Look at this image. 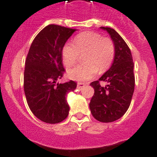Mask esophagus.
Listing matches in <instances>:
<instances>
[{"instance_id":"esophagus-1","label":"esophagus","mask_w":157,"mask_h":157,"mask_svg":"<svg viewBox=\"0 0 157 157\" xmlns=\"http://www.w3.org/2000/svg\"><path fill=\"white\" fill-rule=\"evenodd\" d=\"M85 83H82V82H78L77 83V88H78L79 89H81L83 88V87L85 86Z\"/></svg>"}]
</instances>
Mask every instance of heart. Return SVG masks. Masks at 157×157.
<instances>
[{
	"mask_svg": "<svg viewBox=\"0 0 157 157\" xmlns=\"http://www.w3.org/2000/svg\"><path fill=\"white\" fill-rule=\"evenodd\" d=\"M84 54L83 62L68 70V76L77 81L93 78L97 71L105 72L113 64L116 55L114 41L109 36H102L94 32L77 34L70 43L64 44L61 49L64 64L69 68L76 64L79 54Z\"/></svg>",
	"mask_w": 157,
	"mask_h": 157,
	"instance_id": "1",
	"label": "heart"
}]
</instances>
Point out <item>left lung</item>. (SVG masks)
Here are the masks:
<instances>
[{
    "label": "left lung",
    "instance_id": "8db88e82",
    "mask_svg": "<svg viewBox=\"0 0 157 157\" xmlns=\"http://www.w3.org/2000/svg\"><path fill=\"white\" fill-rule=\"evenodd\" d=\"M106 30L114 41L116 55L111 68L98 81L90 84L94 95L89 104L92 115L97 121L109 123L120 119L131 104L135 87V76L131 50L117 31L108 27ZM107 82L101 86L100 81Z\"/></svg>",
    "mask_w": 157,
    "mask_h": 157
}]
</instances>
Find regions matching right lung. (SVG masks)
Wrapping results in <instances>:
<instances>
[{"label": "right lung", "mask_w": 157, "mask_h": 157, "mask_svg": "<svg viewBox=\"0 0 157 157\" xmlns=\"http://www.w3.org/2000/svg\"><path fill=\"white\" fill-rule=\"evenodd\" d=\"M75 31L49 25L34 38L28 52L24 72L26 101L35 117L45 123H60L68 115L66 96L77 84L73 81L59 84L57 81L65 72L61 49Z\"/></svg>", "instance_id": "1"}]
</instances>
